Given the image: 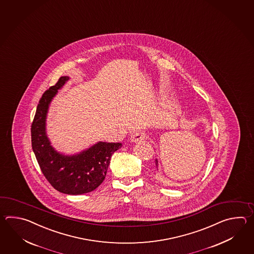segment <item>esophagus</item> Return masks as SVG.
<instances>
[{
	"label": "esophagus",
	"mask_w": 254,
	"mask_h": 254,
	"mask_svg": "<svg viewBox=\"0 0 254 254\" xmlns=\"http://www.w3.org/2000/svg\"><path fill=\"white\" fill-rule=\"evenodd\" d=\"M145 139V134L143 132L140 131H136L130 135V141L131 142H138L140 140H144Z\"/></svg>",
	"instance_id": "esophagus-1"
}]
</instances>
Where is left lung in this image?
I'll use <instances>...</instances> for the list:
<instances>
[{"label": "left lung", "instance_id": "obj_1", "mask_svg": "<svg viewBox=\"0 0 254 254\" xmlns=\"http://www.w3.org/2000/svg\"><path fill=\"white\" fill-rule=\"evenodd\" d=\"M157 163H158V161H157V160H156V165H157Z\"/></svg>", "mask_w": 254, "mask_h": 254}]
</instances>
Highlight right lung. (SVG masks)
<instances>
[{"instance_id":"1","label":"right lung","mask_w":254,"mask_h":254,"mask_svg":"<svg viewBox=\"0 0 254 254\" xmlns=\"http://www.w3.org/2000/svg\"><path fill=\"white\" fill-rule=\"evenodd\" d=\"M68 80L67 76L61 77L40 99L31 128L32 147L42 173L54 189L65 194H83L103 183L112 155L122 143L99 141L71 156L54 150L45 131L46 115L52 99Z\"/></svg>"}]
</instances>
